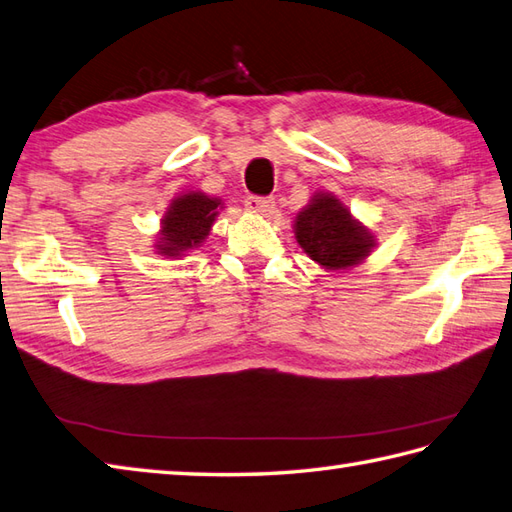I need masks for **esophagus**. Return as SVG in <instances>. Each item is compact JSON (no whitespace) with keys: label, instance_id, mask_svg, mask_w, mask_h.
I'll return each instance as SVG.
<instances>
[{"label":"esophagus","instance_id":"obj_1","mask_svg":"<svg viewBox=\"0 0 512 512\" xmlns=\"http://www.w3.org/2000/svg\"><path fill=\"white\" fill-rule=\"evenodd\" d=\"M245 208L249 210V213L267 217L273 213V210H276V202H273L271 197H247Z\"/></svg>","mask_w":512,"mask_h":512}]
</instances>
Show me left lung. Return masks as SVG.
<instances>
[{
  "label": "left lung",
  "instance_id": "obj_1",
  "mask_svg": "<svg viewBox=\"0 0 512 512\" xmlns=\"http://www.w3.org/2000/svg\"><path fill=\"white\" fill-rule=\"evenodd\" d=\"M295 241L326 271H350L363 265L378 241L339 197L317 191L293 219Z\"/></svg>",
  "mask_w": 512,
  "mask_h": 512
}]
</instances>
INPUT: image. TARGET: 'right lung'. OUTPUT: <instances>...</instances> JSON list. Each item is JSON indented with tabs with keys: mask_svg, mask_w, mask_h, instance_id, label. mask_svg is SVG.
Listing matches in <instances>:
<instances>
[{
	"mask_svg": "<svg viewBox=\"0 0 512 512\" xmlns=\"http://www.w3.org/2000/svg\"><path fill=\"white\" fill-rule=\"evenodd\" d=\"M223 208H226V202L221 197L197 189L176 195L169 202L158 232L154 234V252L173 260L189 256V252L202 247L208 239Z\"/></svg>",
	"mask_w": 512,
	"mask_h": 512,
	"instance_id": "1",
	"label": "right lung"
}]
</instances>
